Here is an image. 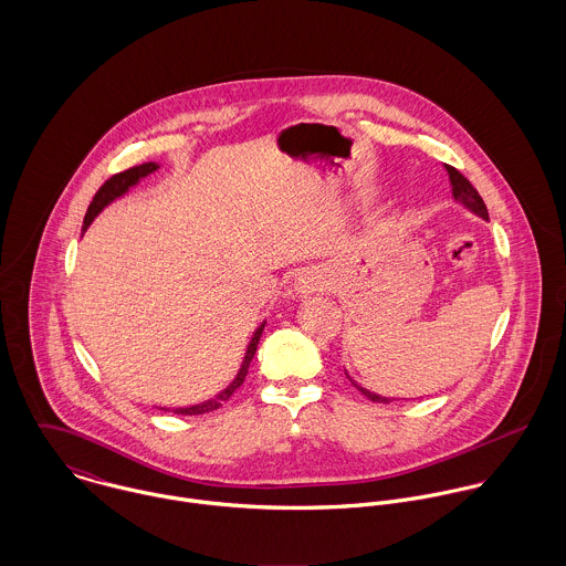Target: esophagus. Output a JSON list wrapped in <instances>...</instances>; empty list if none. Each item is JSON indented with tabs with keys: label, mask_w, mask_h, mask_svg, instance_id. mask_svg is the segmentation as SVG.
<instances>
[{
	"label": "esophagus",
	"mask_w": 566,
	"mask_h": 566,
	"mask_svg": "<svg viewBox=\"0 0 566 566\" xmlns=\"http://www.w3.org/2000/svg\"><path fill=\"white\" fill-rule=\"evenodd\" d=\"M324 285H326V274H324L323 270L305 268L294 279V294H298V298H310L316 292H321Z\"/></svg>",
	"instance_id": "esophagus-1"
}]
</instances>
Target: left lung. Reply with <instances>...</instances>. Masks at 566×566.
<instances>
[{
	"instance_id": "1",
	"label": "left lung",
	"mask_w": 566,
	"mask_h": 566,
	"mask_svg": "<svg viewBox=\"0 0 566 566\" xmlns=\"http://www.w3.org/2000/svg\"><path fill=\"white\" fill-rule=\"evenodd\" d=\"M444 167H447V174H449V180H451V191H453L455 202H460L464 209H469L471 213L480 216L482 220H488V209H485L484 200H482V196L478 193V189H475L455 167H451V165H444ZM346 377L353 381V377H350L348 373H346ZM353 386H355L366 399H370V401H375V403H390V401H395V399H390V397H381V395H377V392H370V390L361 388L357 381H353Z\"/></svg>"
}]
</instances>
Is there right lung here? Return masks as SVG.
<instances>
[{
    "mask_svg": "<svg viewBox=\"0 0 566 566\" xmlns=\"http://www.w3.org/2000/svg\"><path fill=\"white\" fill-rule=\"evenodd\" d=\"M159 167H161L159 163H144V165L130 167V169H126V171H122V174L111 176V178L97 189V193L93 196V200H91V205H88V209H86V216H84L82 233L91 227V222H93L111 202H115L117 198H122L124 193H128L130 187L139 185L142 178L150 176V174L157 171ZM263 326H265V321L259 324L256 331L252 333V337H250V342H248V346H245L242 366H240L235 379H233L222 392H218L213 399H207V401H202V403L189 405V407H174L171 411H174V413H182V416H193V413L213 411V409L222 407V403H227V401L231 399V395L242 386L243 379H245V375H248V366H250V361H252V357H254V353H256V344H259V337H261V333H263ZM161 409L169 411V407H161Z\"/></svg>",
    "mask_w": 566,
    "mask_h": 566,
    "instance_id": "right-lung-1",
    "label": "right lung"
}]
</instances>
